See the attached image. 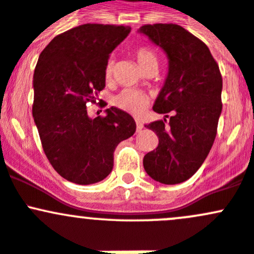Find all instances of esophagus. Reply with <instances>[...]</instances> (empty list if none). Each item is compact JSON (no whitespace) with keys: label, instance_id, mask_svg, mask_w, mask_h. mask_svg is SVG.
<instances>
[{"label":"esophagus","instance_id":"34e87169","mask_svg":"<svg viewBox=\"0 0 254 254\" xmlns=\"http://www.w3.org/2000/svg\"><path fill=\"white\" fill-rule=\"evenodd\" d=\"M142 127H143L142 123L140 122V120H136V130H137V131H140V130H142Z\"/></svg>","mask_w":254,"mask_h":254}]
</instances>
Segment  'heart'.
<instances>
[{"instance_id": "1", "label": "heart", "mask_w": 254, "mask_h": 254, "mask_svg": "<svg viewBox=\"0 0 254 254\" xmlns=\"http://www.w3.org/2000/svg\"><path fill=\"white\" fill-rule=\"evenodd\" d=\"M134 56L136 59L137 65L145 72L148 68L156 67L158 66V58L155 51L148 47H139L134 50ZM113 66L112 61H108L104 67V76L107 79H109L113 75ZM150 103V98L147 94L142 92L136 91V89H124L120 92L114 99V104L118 108L123 109L125 112L132 113V114H140L146 109V107Z\"/></svg>"}]
</instances>
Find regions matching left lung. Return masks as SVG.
<instances>
[{
  "label": "left lung",
  "mask_w": 254,
  "mask_h": 254,
  "mask_svg": "<svg viewBox=\"0 0 254 254\" xmlns=\"http://www.w3.org/2000/svg\"><path fill=\"white\" fill-rule=\"evenodd\" d=\"M168 58V73L152 109L172 112L170 120L146 127L158 146L146 153L143 168L155 181L178 184L190 178L209 155L222 111V77L209 48L178 24H146L139 29Z\"/></svg>",
  "instance_id": "left-lung-1"
}]
</instances>
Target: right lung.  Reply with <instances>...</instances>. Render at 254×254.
Segmentation results:
<instances>
[{"label": "right lung", "instance_id": "obj_1", "mask_svg": "<svg viewBox=\"0 0 254 254\" xmlns=\"http://www.w3.org/2000/svg\"><path fill=\"white\" fill-rule=\"evenodd\" d=\"M130 30L87 23L59 34L40 54L33 77V118L49 162L68 182L103 181L113 170L118 143L136 130L131 115L117 107L106 109V117L87 114V103H96L106 87L109 54Z\"/></svg>", "mask_w": 254, "mask_h": 254}]
</instances>
